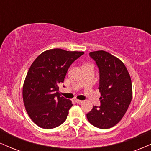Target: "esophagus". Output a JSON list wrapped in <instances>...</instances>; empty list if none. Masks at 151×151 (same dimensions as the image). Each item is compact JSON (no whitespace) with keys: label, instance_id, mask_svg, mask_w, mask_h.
Instances as JSON below:
<instances>
[{"label":"esophagus","instance_id":"obj_1","mask_svg":"<svg viewBox=\"0 0 151 151\" xmlns=\"http://www.w3.org/2000/svg\"><path fill=\"white\" fill-rule=\"evenodd\" d=\"M75 102L77 104H81V103H83V101H81V100H79V99H76Z\"/></svg>","mask_w":151,"mask_h":151}]
</instances>
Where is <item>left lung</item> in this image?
Returning <instances> with one entry per match:
<instances>
[{"label":"left lung","instance_id":"left-lung-1","mask_svg":"<svg viewBox=\"0 0 151 151\" xmlns=\"http://www.w3.org/2000/svg\"><path fill=\"white\" fill-rule=\"evenodd\" d=\"M99 70L101 106H93L86 118L99 129L113 127L125 115L132 99V83L125 65L104 50L89 53Z\"/></svg>","mask_w":151,"mask_h":151}]
</instances>
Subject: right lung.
<instances>
[{"instance_id": "1", "label": "right lung", "mask_w": 151, "mask_h": 151, "mask_svg": "<svg viewBox=\"0 0 151 151\" xmlns=\"http://www.w3.org/2000/svg\"><path fill=\"white\" fill-rule=\"evenodd\" d=\"M84 54L56 48L43 52L32 62L24 81L22 99L36 125L51 129L67 119L72 103L60 96L58 85L64 82L70 65Z\"/></svg>"}]
</instances>
